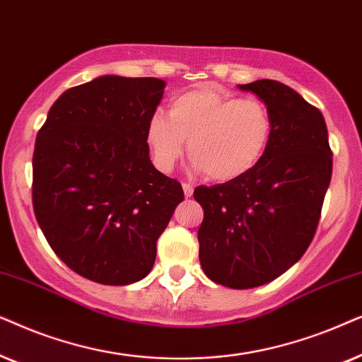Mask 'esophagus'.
Instances as JSON below:
<instances>
[{
    "label": "esophagus",
    "mask_w": 362,
    "mask_h": 362,
    "mask_svg": "<svg viewBox=\"0 0 362 362\" xmlns=\"http://www.w3.org/2000/svg\"><path fill=\"white\" fill-rule=\"evenodd\" d=\"M182 189H184V195L187 197V199H190L192 195H194V187H192L190 184H182Z\"/></svg>",
    "instance_id": "esophagus-1"
}]
</instances>
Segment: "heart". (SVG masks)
I'll list each match as a JSON object with an SVG mask.
<instances>
[{
  "label": "heart",
  "mask_w": 362,
  "mask_h": 362,
  "mask_svg": "<svg viewBox=\"0 0 362 362\" xmlns=\"http://www.w3.org/2000/svg\"><path fill=\"white\" fill-rule=\"evenodd\" d=\"M273 136V119L258 99H242L211 86L172 99L168 117L148 119L146 142L153 165L170 172L187 152L197 170L216 182H230L262 162Z\"/></svg>",
  "instance_id": "heart-1"
}]
</instances>
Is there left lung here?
<instances>
[{
  "label": "left lung",
  "mask_w": 362,
  "mask_h": 362,
  "mask_svg": "<svg viewBox=\"0 0 362 362\" xmlns=\"http://www.w3.org/2000/svg\"><path fill=\"white\" fill-rule=\"evenodd\" d=\"M267 105L273 136L247 175L197 187L204 209L200 264L211 281L248 290L273 281L310 247L332 173V152L320 109L272 79L238 84Z\"/></svg>",
  "instance_id": "1"
}]
</instances>
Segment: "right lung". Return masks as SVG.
Returning a JSON list of instances; mask_svg holds the SVG:
<instances>
[{
	"label": "right lung",
	"instance_id": "obj_1",
	"mask_svg": "<svg viewBox=\"0 0 362 362\" xmlns=\"http://www.w3.org/2000/svg\"><path fill=\"white\" fill-rule=\"evenodd\" d=\"M165 81L100 76L59 95L36 137L33 206L54 253L81 276L146 278L184 190L152 165L148 119Z\"/></svg>",
	"mask_w": 362,
	"mask_h": 362
}]
</instances>
